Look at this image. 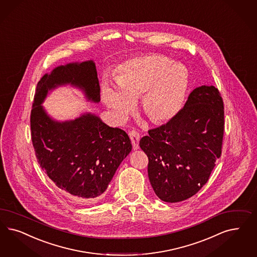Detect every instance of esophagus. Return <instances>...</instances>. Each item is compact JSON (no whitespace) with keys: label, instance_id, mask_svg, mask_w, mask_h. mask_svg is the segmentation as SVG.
<instances>
[{"label":"esophagus","instance_id":"34e87169","mask_svg":"<svg viewBox=\"0 0 257 257\" xmlns=\"http://www.w3.org/2000/svg\"><path fill=\"white\" fill-rule=\"evenodd\" d=\"M130 138L132 140V144H133V149H139V141H140V133L136 131H131L128 133Z\"/></svg>","mask_w":257,"mask_h":257}]
</instances>
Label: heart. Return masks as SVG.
Returning a JSON list of instances; mask_svg holds the SVG:
<instances>
[{
    "mask_svg": "<svg viewBox=\"0 0 257 257\" xmlns=\"http://www.w3.org/2000/svg\"><path fill=\"white\" fill-rule=\"evenodd\" d=\"M117 89L104 83L102 97L117 121H123L141 96L142 108L154 123L171 120L181 110L188 71L178 62L150 54L125 61L114 75Z\"/></svg>",
    "mask_w": 257,
    "mask_h": 257,
    "instance_id": "b5f03b06",
    "label": "heart"
}]
</instances>
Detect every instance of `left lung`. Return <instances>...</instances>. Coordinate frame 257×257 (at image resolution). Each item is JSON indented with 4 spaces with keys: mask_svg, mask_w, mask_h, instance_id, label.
<instances>
[{
    "mask_svg": "<svg viewBox=\"0 0 257 257\" xmlns=\"http://www.w3.org/2000/svg\"><path fill=\"white\" fill-rule=\"evenodd\" d=\"M223 134V99L214 86L193 90L177 115L149 130L140 148L158 198L179 202L196 195L221 156Z\"/></svg>",
    "mask_w": 257,
    "mask_h": 257,
    "instance_id": "8db88e82",
    "label": "left lung"
}]
</instances>
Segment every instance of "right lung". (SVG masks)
I'll use <instances>...</instances> for the list:
<instances>
[{"instance_id": "add662e5", "label": "right lung", "mask_w": 257, "mask_h": 257, "mask_svg": "<svg viewBox=\"0 0 257 257\" xmlns=\"http://www.w3.org/2000/svg\"><path fill=\"white\" fill-rule=\"evenodd\" d=\"M71 83L87 97L100 101V86L92 61L56 68L37 85L30 115L35 155L42 170L58 188L82 199H96L108 188L119 165L132 151L127 134L104 124L90 113L58 123L43 110L47 91Z\"/></svg>"}]
</instances>
